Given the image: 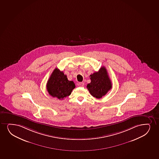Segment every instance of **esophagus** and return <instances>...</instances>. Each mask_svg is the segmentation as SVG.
Returning <instances> with one entry per match:
<instances>
[{
    "label": "esophagus",
    "mask_w": 159,
    "mask_h": 159,
    "mask_svg": "<svg viewBox=\"0 0 159 159\" xmlns=\"http://www.w3.org/2000/svg\"><path fill=\"white\" fill-rule=\"evenodd\" d=\"M84 83L83 82H79L78 83V85L79 87H83L84 86Z\"/></svg>",
    "instance_id": "34e87169"
}]
</instances>
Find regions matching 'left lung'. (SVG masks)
Listing matches in <instances>:
<instances>
[{
	"mask_svg": "<svg viewBox=\"0 0 159 159\" xmlns=\"http://www.w3.org/2000/svg\"><path fill=\"white\" fill-rule=\"evenodd\" d=\"M91 82L87 85L91 95L96 98H101L112 88V83L109 78L107 69L102 66L98 72L90 76Z\"/></svg>",
	"mask_w": 159,
	"mask_h": 159,
	"instance_id": "obj_1",
	"label": "left lung"
}]
</instances>
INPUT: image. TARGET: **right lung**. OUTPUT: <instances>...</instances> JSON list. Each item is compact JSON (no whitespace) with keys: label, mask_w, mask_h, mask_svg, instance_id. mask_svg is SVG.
Returning <instances> with one entry per match:
<instances>
[{"label":"right lung","mask_w":159,"mask_h":159,"mask_svg":"<svg viewBox=\"0 0 159 159\" xmlns=\"http://www.w3.org/2000/svg\"><path fill=\"white\" fill-rule=\"evenodd\" d=\"M46 87L50 96L62 100L70 95L75 85L73 81L68 80L63 71L55 68L50 75Z\"/></svg>","instance_id":"add662e5"}]
</instances>
